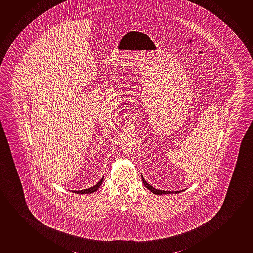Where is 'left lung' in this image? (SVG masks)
I'll return each instance as SVG.
<instances>
[{
	"label": "left lung",
	"mask_w": 253,
	"mask_h": 253,
	"mask_svg": "<svg viewBox=\"0 0 253 253\" xmlns=\"http://www.w3.org/2000/svg\"><path fill=\"white\" fill-rule=\"evenodd\" d=\"M142 180H143V184H144V186L146 187L147 189H149L152 193H154L156 195H162V194H170V193H179L181 192V191H162V190H158V189H155L153 187L150 185L149 183H147L145 179L143 178V176H142Z\"/></svg>",
	"instance_id": "left-lung-1"
}]
</instances>
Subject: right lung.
Masks as SVG:
<instances>
[{"instance_id": "right-lung-1", "label": "right lung", "mask_w": 253, "mask_h": 253, "mask_svg": "<svg viewBox=\"0 0 253 253\" xmlns=\"http://www.w3.org/2000/svg\"><path fill=\"white\" fill-rule=\"evenodd\" d=\"M103 177L102 179L99 181L98 183H96L95 185L91 187V188H88V189H86V190H83V191H72L75 193H77V194H88V193H93V192H95V191H97L99 189V187L101 186V184L103 183Z\"/></svg>"}]
</instances>
